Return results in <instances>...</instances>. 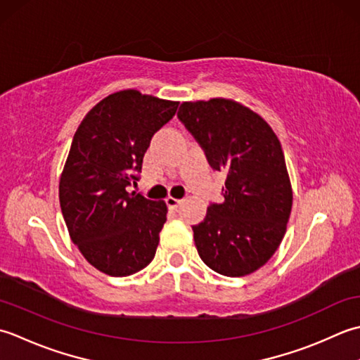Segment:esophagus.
I'll return each instance as SVG.
<instances>
[{
  "mask_svg": "<svg viewBox=\"0 0 360 360\" xmlns=\"http://www.w3.org/2000/svg\"><path fill=\"white\" fill-rule=\"evenodd\" d=\"M181 202H183L181 199H174V197H167V199H166V205H167V207H169V208H172V210L179 208Z\"/></svg>",
  "mask_w": 360,
  "mask_h": 360,
  "instance_id": "1",
  "label": "esophagus"
}]
</instances>
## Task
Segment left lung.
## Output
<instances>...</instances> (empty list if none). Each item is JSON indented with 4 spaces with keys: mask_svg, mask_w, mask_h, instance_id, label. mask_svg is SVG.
I'll use <instances>...</instances> for the list:
<instances>
[{
    "mask_svg": "<svg viewBox=\"0 0 360 360\" xmlns=\"http://www.w3.org/2000/svg\"><path fill=\"white\" fill-rule=\"evenodd\" d=\"M179 120L214 171L225 172L224 202L193 225L202 261L225 276H245L280 247L292 188L280 139L250 108L230 99L183 102Z\"/></svg>",
    "mask_w": 360,
    "mask_h": 360,
    "instance_id": "obj_1",
    "label": "left lung"
}]
</instances>
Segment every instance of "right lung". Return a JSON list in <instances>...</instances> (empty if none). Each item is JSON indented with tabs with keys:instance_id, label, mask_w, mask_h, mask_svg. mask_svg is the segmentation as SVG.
Masks as SVG:
<instances>
[{
	"instance_id": "add662e5",
	"label": "right lung",
	"mask_w": 360,
	"mask_h": 360,
	"mask_svg": "<svg viewBox=\"0 0 360 360\" xmlns=\"http://www.w3.org/2000/svg\"><path fill=\"white\" fill-rule=\"evenodd\" d=\"M177 107L122 90L94 105L72 138L58 185L62 214L84 258L110 276L134 275L155 256L166 203L129 188L139 180L153 134Z\"/></svg>"
}]
</instances>
